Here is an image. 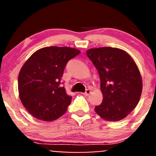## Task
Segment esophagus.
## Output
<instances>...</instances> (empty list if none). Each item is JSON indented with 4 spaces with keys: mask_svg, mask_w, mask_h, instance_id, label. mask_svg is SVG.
<instances>
[{
    "mask_svg": "<svg viewBox=\"0 0 156 156\" xmlns=\"http://www.w3.org/2000/svg\"><path fill=\"white\" fill-rule=\"evenodd\" d=\"M90 93H91V90H90L87 89V90H86V91H85V93H83V94H84L85 96H89V95L90 94Z\"/></svg>",
    "mask_w": 156,
    "mask_h": 156,
    "instance_id": "obj_1",
    "label": "esophagus"
}]
</instances>
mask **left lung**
<instances>
[{
    "label": "left lung",
    "instance_id": "obj_1",
    "mask_svg": "<svg viewBox=\"0 0 156 156\" xmlns=\"http://www.w3.org/2000/svg\"><path fill=\"white\" fill-rule=\"evenodd\" d=\"M87 56L99 73L102 102L95 111L111 122L127 117L138 104L143 88L139 69L132 57L120 48H90Z\"/></svg>",
    "mask_w": 156,
    "mask_h": 156
}]
</instances>
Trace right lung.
I'll use <instances>...</instances> for the list:
<instances>
[{
  "label": "right lung",
  "instance_id": "1",
  "mask_svg": "<svg viewBox=\"0 0 156 156\" xmlns=\"http://www.w3.org/2000/svg\"><path fill=\"white\" fill-rule=\"evenodd\" d=\"M81 53L70 47H45L26 60L19 74L18 89L24 107L35 118L53 121L65 114L71 103L60 87L67 62Z\"/></svg>",
  "mask_w": 156,
  "mask_h": 156
}]
</instances>
